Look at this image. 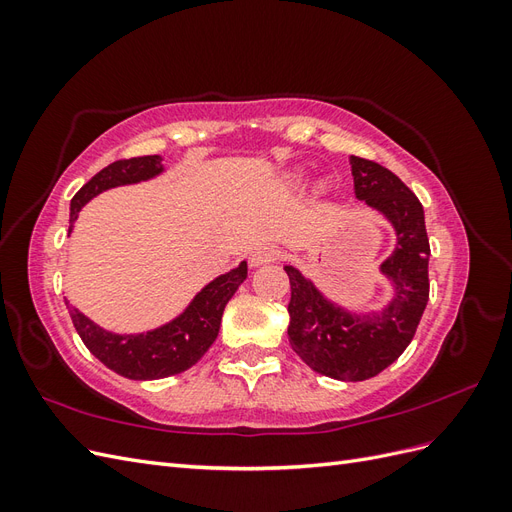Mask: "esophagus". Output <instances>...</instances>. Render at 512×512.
<instances>
[{
    "instance_id": "esophagus-1",
    "label": "esophagus",
    "mask_w": 512,
    "mask_h": 512,
    "mask_svg": "<svg viewBox=\"0 0 512 512\" xmlns=\"http://www.w3.org/2000/svg\"><path fill=\"white\" fill-rule=\"evenodd\" d=\"M275 258V250L271 245H260L256 250L250 254V265L252 267H260V265H267Z\"/></svg>"
}]
</instances>
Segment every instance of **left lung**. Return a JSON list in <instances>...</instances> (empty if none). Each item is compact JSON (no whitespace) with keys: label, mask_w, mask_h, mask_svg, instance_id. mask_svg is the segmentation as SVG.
Instances as JSON below:
<instances>
[{"label":"left lung","mask_w":512,"mask_h":512,"mask_svg":"<svg viewBox=\"0 0 512 512\" xmlns=\"http://www.w3.org/2000/svg\"><path fill=\"white\" fill-rule=\"evenodd\" d=\"M354 196L395 230V250L380 265L391 284L384 307L359 314L324 294L301 269L290 277L288 339L322 376L359 382L378 376L408 348L429 301V239L423 205L389 168L350 156Z\"/></svg>","instance_id":"1"}]
</instances>
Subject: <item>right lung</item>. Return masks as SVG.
I'll use <instances>...</instances> for the list:
<instances>
[{"mask_svg": "<svg viewBox=\"0 0 512 512\" xmlns=\"http://www.w3.org/2000/svg\"><path fill=\"white\" fill-rule=\"evenodd\" d=\"M162 173V156H141L108 164L74 194L70 203L68 235L74 230L81 209L91 198L119 188V185L156 179ZM245 277L247 262L241 260L239 267L218 275L205 288H200L188 307L173 320L143 333H115L102 329L100 324L70 305L68 299L66 305L83 344L108 369L130 380H160L190 369L211 348L220 333L224 307L245 282Z\"/></svg>", "mask_w": 512, "mask_h": 512, "instance_id": "obj_1", "label": "right lung"}]
</instances>
